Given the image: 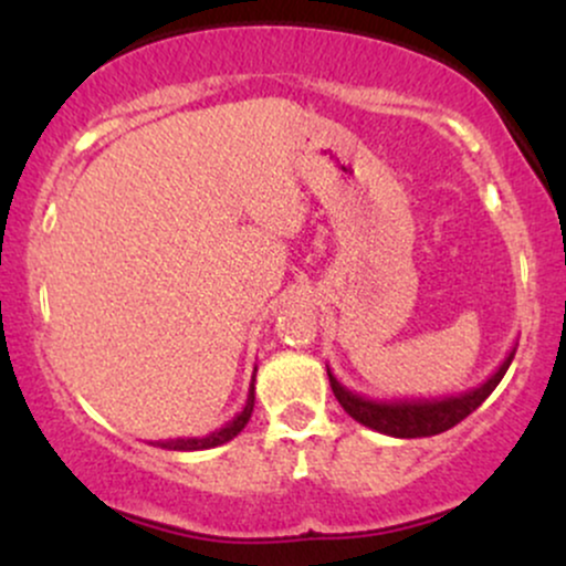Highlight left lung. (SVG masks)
<instances>
[{"instance_id":"left-lung-1","label":"left lung","mask_w":566,"mask_h":566,"mask_svg":"<svg viewBox=\"0 0 566 566\" xmlns=\"http://www.w3.org/2000/svg\"><path fill=\"white\" fill-rule=\"evenodd\" d=\"M516 346L509 350L495 373L476 388H469L463 394L454 396H439V399H367V396L348 391L340 380L329 373V386H333L335 399L346 409L356 423L373 428V431L386 433V437L396 439H420V437H437L441 431H450L460 420H465L482 401L497 388L503 380L505 369L511 367Z\"/></svg>"}]
</instances>
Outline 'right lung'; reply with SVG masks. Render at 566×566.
<instances>
[{"instance_id": "1", "label": "right lung", "mask_w": 566, "mask_h": 566, "mask_svg": "<svg viewBox=\"0 0 566 566\" xmlns=\"http://www.w3.org/2000/svg\"><path fill=\"white\" fill-rule=\"evenodd\" d=\"M255 373H258V369H255ZM252 407H255V375H252L250 394H247L244 409L237 415V418L229 420V423H226L223 428L207 433V437L167 439V441H151V444L161 447V450H175V452H197V450H210V447H220V444H226V441H231L233 437H239V433H242V428L247 426V420H250V415H252Z\"/></svg>"}]
</instances>
